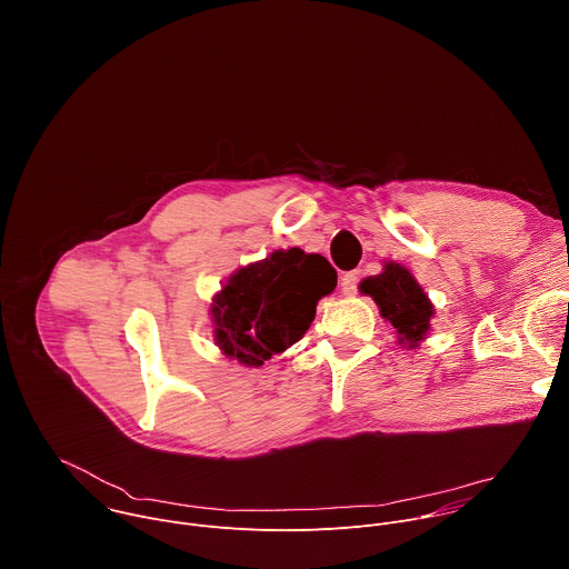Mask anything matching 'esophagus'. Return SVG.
Returning a JSON list of instances; mask_svg holds the SVG:
<instances>
[{
  "label": "esophagus",
  "instance_id": "esophagus-1",
  "mask_svg": "<svg viewBox=\"0 0 569 569\" xmlns=\"http://www.w3.org/2000/svg\"><path fill=\"white\" fill-rule=\"evenodd\" d=\"M358 281H360V274L353 270V272H347L342 277V292L345 295H356L358 292Z\"/></svg>",
  "mask_w": 569,
  "mask_h": 569
}]
</instances>
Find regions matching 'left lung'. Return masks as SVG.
I'll list each match as a JSON object with an SVG mask.
<instances>
[{"instance_id": "obj_1", "label": "left lung", "mask_w": 569, "mask_h": 569, "mask_svg": "<svg viewBox=\"0 0 569 569\" xmlns=\"http://www.w3.org/2000/svg\"><path fill=\"white\" fill-rule=\"evenodd\" d=\"M365 295H371L380 306L382 317L400 336V345L417 347L430 331L432 303L415 277L398 263H387L385 272L360 283Z\"/></svg>"}]
</instances>
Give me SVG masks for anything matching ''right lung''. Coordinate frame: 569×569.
<instances>
[{"label":"right lung","instance_id":"add662e5","mask_svg":"<svg viewBox=\"0 0 569 569\" xmlns=\"http://www.w3.org/2000/svg\"><path fill=\"white\" fill-rule=\"evenodd\" d=\"M336 286V268L299 248L240 268L211 306L216 345L224 356L259 367L308 331L317 301Z\"/></svg>","mask_w":569,"mask_h":569}]
</instances>
